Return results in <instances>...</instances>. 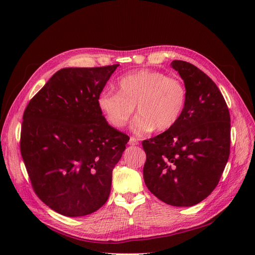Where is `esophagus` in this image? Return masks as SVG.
I'll return each instance as SVG.
<instances>
[{
	"label": "esophagus",
	"mask_w": 255,
	"mask_h": 255,
	"mask_svg": "<svg viewBox=\"0 0 255 255\" xmlns=\"http://www.w3.org/2000/svg\"><path fill=\"white\" fill-rule=\"evenodd\" d=\"M138 143H139V140L137 139V138H135V137H129V140H128V144L129 145H137Z\"/></svg>",
	"instance_id": "esophagus-1"
}]
</instances>
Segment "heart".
Returning a JSON list of instances; mask_svg holds the SVG:
<instances>
[{"mask_svg":"<svg viewBox=\"0 0 255 255\" xmlns=\"http://www.w3.org/2000/svg\"><path fill=\"white\" fill-rule=\"evenodd\" d=\"M186 88L182 81L154 70H139L118 81V92L104 90L98 98L99 109L113 127H126L135 112V132L143 134L156 128L170 129L180 120L186 104Z\"/></svg>","mask_w":255,"mask_h":255,"instance_id":"1","label":"heart"}]
</instances>
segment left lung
<instances>
[{
	"label": "left lung",
	"mask_w": 255,
	"mask_h": 255,
	"mask_svg": "<svg viewBox=\"0 0 255 255\" xmlns=\"http://www.w3.org/2000/svg\"><path fill=\"white\" fill-rule=\"evenodd\" d=\"M171 66L184 80L186 104L173 128L142 141L143 179L160 201L192 206L211 195L228 163L230 113L210 76L187 61Z\"/></svg>",
	"instance_id": "left-lung-1"
}]
</instances>
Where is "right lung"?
<instances>
[{
  "label": "right lung",
  "instance_id": "1",
  "mask_svg": "<svg viewBox=\"0 0 255 255\" xmlns=\"http://www.w3.org/2000/svg\"><path fill=\"white\" fill-rule=\"evenodd\" d=\"M119 65L60 69L23 114L20 151L37 197L68 217L98 211L129 137L107 123L98 98Z\"/></svg>",
  "mask_w": 255,
  "mask_h": 255
}]
</instances>
